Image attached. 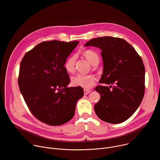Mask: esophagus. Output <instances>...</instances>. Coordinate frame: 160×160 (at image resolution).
Here are the masks:
<instances>
[{
	"mask_svg": "<svg viewBox=\"0 0 160 160\" xmlns=\"http://www.w3.org/2000/svg\"><path fill=\"white\" fill-rule=\"evenodd\" d=\"M83 92H84V94H88V93H90V92H91V90H88V89H84L83 90Z\"/></svg>",
	"mask_w": 160,
	"mask_h": 160,
	"instance_id": "1",
	"label": "esophagus"
}]
</instances>
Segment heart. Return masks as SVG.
<instances>
[{"label": "heart", "mask_w": 160, "mask_h": 160, "mask_svg": "<svg viewBox=\"0 0 160 160\" xmlns=\"http://www.w3.org/2000/svg\"><path fill=\"white\" fill-rule=\"evenodd\" d=\"M84 56L93 65H96L99 62V56L94 50L87 49L83 52ZM77 59L75 54L68 58L64 62V67L66 72L68 73H73L75 71V65ZM71 82L73 86L81 87L85 88L92 87L96 82V78L92 75H85L77 73L71 78Z\"/></svg>", "instance_id": "b5f03b06"}]
</instances>
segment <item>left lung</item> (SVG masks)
<instances>
[{
  "label": "left lung",
  "instance_id": "1",
  "mask_svg": "<svg viewBox=\"0 0 160 160\" xmlns=\"http://www.w3.org/2000/svg\"><path fill=\"white\" fill-rule=\"evenodd\" d=\"M99 48L103 73L95 90L101 94L94 106L97 116L113 124L128 119L141 103L145 92V67L141 56L124 39L102 37L92 38L85 46Z\"/></svg>",
  "mask_w": 160,
  "mask_h": 160
}]
</instances>
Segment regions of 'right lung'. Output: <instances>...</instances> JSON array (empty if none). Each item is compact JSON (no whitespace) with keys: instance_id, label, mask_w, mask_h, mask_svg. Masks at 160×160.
<instances>
[{"instance_id":"obj_1","label":"right lung","mask_w":160,"mask_h":160,"mask_svg":"<svg viewBox=\"0 0 160 160\" xmlns=\"http://www.w3.org/2000/svg\"><path fill=\"white\" fill-rule=\"evenodd\" d=\"M78 41H45L22 58L18 85L33 115L51 126L61 125L74 116L77 101L83 97L81 87L70 83L64 64Z\"/></svg>"}]
</instances>
